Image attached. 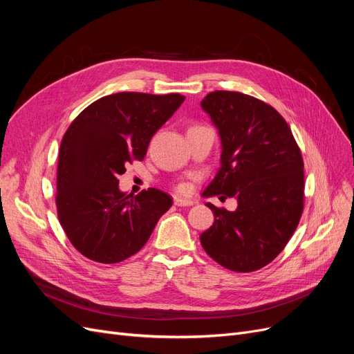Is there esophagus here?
Listing matches in <instances>:
<instances>
[{"instance_id": "esophagus-1", "label": "esophagus", "mask_w": 354, "mask_h": 354, "mask_svg": "<svg viewBox=\"0 0 354 354\" xmlns=\"http://www.w3.org/2000/svg\"><path fill=\"white\" fill-rule=\"evenodd\" d=\"M174 203H176L177 207H190V205H194L195 201H192V199H185V198H180V196H176V198H174Z\"/></svg>"}]
</instances>
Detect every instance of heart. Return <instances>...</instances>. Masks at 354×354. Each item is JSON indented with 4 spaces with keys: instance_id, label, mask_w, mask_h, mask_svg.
I'll return each mask as SVG.
<instances>
[{
    "instance_id": "obj_1",
    "label": "heart",
    "mask_w": 354,
    "mask_h": 354,
    "mask_svg": "<svg viewBox=\"0 0 354 354\" xmlns=\"http://www.w3.org/2000/svg\"><path fill=\"white\" fill-rule=\"evenodd\" d=\"M180 190H181V192H187V187H186V186H181Z\"/></svg>"
}]
</instances>
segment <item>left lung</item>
I'll list each match as a JSON object with an SVG mask.
<instances>
[{"mask_svg": "<svg viewBox=\"0 0 354 354\" xmlns=\"http://www.w3.org/2000/svg\"><path fill=\"white\" fill-rule=\"evenodd\" d=\"M201 106L221 140V167L203 196L238 199L234 211L207 203L214 224L201 234V243L229 270H259L281 254L301 218V152L281 113L259 99L212 91Z\"/></svg>", "mask_w": 354, "mask_h": 354, "instance_id": "obj_1", "label": "left lung"}]
</instances>
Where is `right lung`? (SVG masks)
<instances>
[{
  "instance_id": "add662e5",
  "label": "right lung",
  "mask_w": 354,
  "mask_h": 354,
  "mask_svg": "<svg viewBox=\"0 0 354 354\" xmlns=\"http://www.w3.org/2000/svg\"><path fill=\"white\" fill-rule=\"evenodd\" d=\"M185 102L181 94L116 93L87 106L62 138L57 216L68 239L87 259L113 264L140 251L173 205L162 190L137 196L118 176L142 160L153 134Z\"/></svg>"
}]
</instances>
